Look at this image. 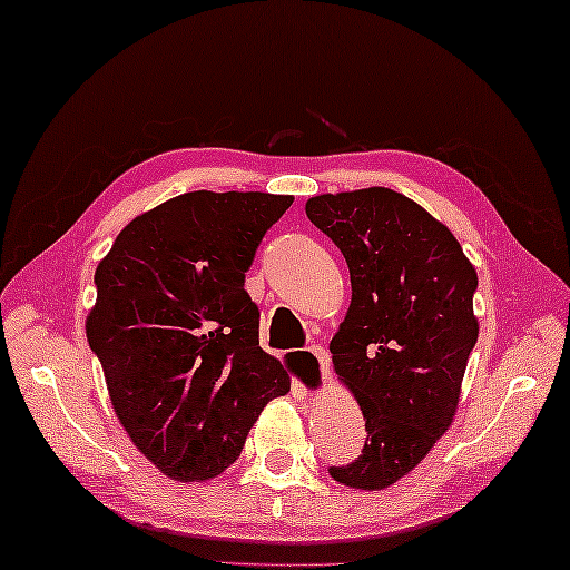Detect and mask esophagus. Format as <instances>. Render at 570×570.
Wrapping results in <instances>:
<instances>
[{"label": "esophagus", "mask_w": 570, "mask_h": 570, "mask_svg": "<svg viewBox=\"0 0 570 570\" xmlns=\"http://www.w3.org/2000/svg\"><path fill=\"white\" fill-rule=\"evenodd\" d=\"M308 352L315 356V362H318L321 380H323V384H326L331 380V354L323 346H318V344H313Z\"/></svg>", "instance_id": "obj_1"}]
</instances>
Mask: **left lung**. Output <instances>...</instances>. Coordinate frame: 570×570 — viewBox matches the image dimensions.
<instances>
[{"label": "left lung", "mask_w": 570, "mask_h": 570, "mask_svg": "<svg viewBox=\"0 0 570 570\" xmlns=\"http://www.w3.org/2000/svg\"><path fill=\"white\" fill-rule=\"evenodd\" d=\"M305 214L352 275V305L331 354L366 420L362 453L328 474L380 492L407 476L453 423L479 338L476 269L449 226L397 190L313 196Z\"/></svg>", "instance_id": "obj_1"}]
</instances>
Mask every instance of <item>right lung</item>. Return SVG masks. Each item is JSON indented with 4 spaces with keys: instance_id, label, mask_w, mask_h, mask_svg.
Listing matches in <instances>:
<instances>
[{
    "instance_id": "right-lung-1",
    "label": "right lung",
    "mask_w": 570,
    "mask_h": 570,
    "mask_svg": "<svg viewBox=\"0 0 570 570\" xmlns=\"http://www.w3.org/2000/svg\"><path fill=\"white\" fill-rule=\"evenodd\" d=\"M293 196L194 190L137 216L96 267L86 336L119 423L165 476L206 481L239 459L291 376L259 348L244 291Z\"/></svg>"
}]
</instances>
